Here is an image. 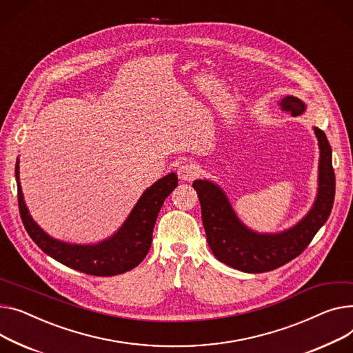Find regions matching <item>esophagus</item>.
Segmentation results:
<instances>
[{"mask_svg": "<svg viewBox=\"0 0 353 353\" xmlns=\"http://www.w3.org/2000/svg\"><path fill=\"white\" fill-rule=\"evenodd\" d=\"M177 174L184 181H192L199 176V169L194 166L193 163H183L177 169Z\"/></svg>", "mask_w": 353, "mask_h": 353, "instance_id": "obj_1", "label": "esophagus"}]
</instances>
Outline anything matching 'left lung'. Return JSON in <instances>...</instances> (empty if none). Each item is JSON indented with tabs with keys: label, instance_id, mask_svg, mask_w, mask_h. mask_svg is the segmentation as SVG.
<instances>
[{
	"label": "left lung",
	"instance_id": "left-lung-1",
	"mask_svg": "<svg viewBox=\"0 0 353 353\" xmlns=\"http://www.w3.org/2000/svg\"><path fill=\"white\" fill-rule=\"evenodd\" d=\"M292 116L301 114L305 105L295 97L279 102ZM319 142L318 197L310 213L292 228L279 234H256L248 230L234 214L224 192L208 180L193 183L201 205V220L207 243L219 261L244 271L267 272L283 267L310 245L318 230L330 217L335 199V172L332 149L323 130L314 128Z\"/></svg>",
	"mask_w": 353,
	"mask_h": 353
}]
</instances>
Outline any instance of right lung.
I'll use <instances>...</instances> for the list:
<instances>
[{
	"label": "right lung",
	"instance_id": "obj_1",
	"mask_svg": "<svg viewBox=\"0 0 353 353\" xmlns=\"http://www.w3.org/2000/svg\"><path fill=\"white\" fill-rule=\"evenodd\" d=\"M19 166L15 164L18 207L23 227L32 241L58 263L88 275L112 276L133 270L148 255L159 211L176 189L177 176L170 173L157 180L140 197L122 228L113 237L95 244L79 245L58 241L42 231L30 216L19 185Z\"/></svg>",
	"mask_w": 353,
	"mask_h": 353
}]
</instances>
